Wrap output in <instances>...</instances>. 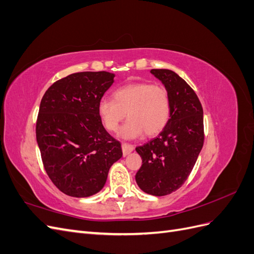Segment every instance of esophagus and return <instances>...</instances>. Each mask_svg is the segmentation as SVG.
<instances>
[{
	"label": "esophagus",
	"mask_w": 254,
	"mask_h": 254,
	"mask_svg": "<svg viewBox=\"0 0 254 254\" xmlns=\"http://www.w3.org/2000/svg\"><path fill=\"white\" fill-rule=\"evenodd\" d=\"M122 149H123V155L126 157V156L129 155L130 152H132L133 146L130 145V144H127V143H123L122 144Z\"/></svg>",
	"instance_id": "obj_1"
}]
</instances>
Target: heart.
<instances>
[{"label":"heart","mask_w":254,"mask_h":254,"mask_svg":"<svg viewBox=\"0 0 254 254\" xmlns=\"http://www.w3.org/2000/svg\"><path fill=\"white\" fill-rule=\"evenodd\" d=\"M113 99L103 98L98 104V114L107 130L117 131L127 113L129 120L119 132L123 139H136L144 132L148 136L157 135L170 120L171 98L162 86L130 82L115 90Z\"/></svg>","instance_id":"heart-1"}]
</instances>
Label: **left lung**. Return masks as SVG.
Returning a JSON list of instances; mask_svg holds the SVG:
<instances>
[{"label":"left lung","mask_w":254,"mask_h":254,"mask_svg":"<svg viewBox=\"0 0 254 254\" xmlns=\"http://www.w3.org/2000/svg\"><path fill=\"white\" fill-rule=\"evenodd\" d=\"M150 73L168 91L171 115L157 137L135 148L142 158L135 181L145 193L165 196L186 182L202 149L203 110L194 90L178 74L166 68Z\"/></svg>","instance_id":"1"}]
</instances>
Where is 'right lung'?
<instances>
[{"label":"right lung","mask_w":254,"mask_h":254,"mask_svg":"<svg viewBox=\"0 0 254 254\" xmlns=\"http://www.w3.org/2000/svg\"><path fill=\"white\" fill-rule=\"evenodd\" d=\"M114 76L105 71L74 73L54 82L41 99L37 143L45 172L65 195L98 193L123 156L121 143L107 132L98 114Z\"/></svg>","instance_id":"1"}]
</instances>
